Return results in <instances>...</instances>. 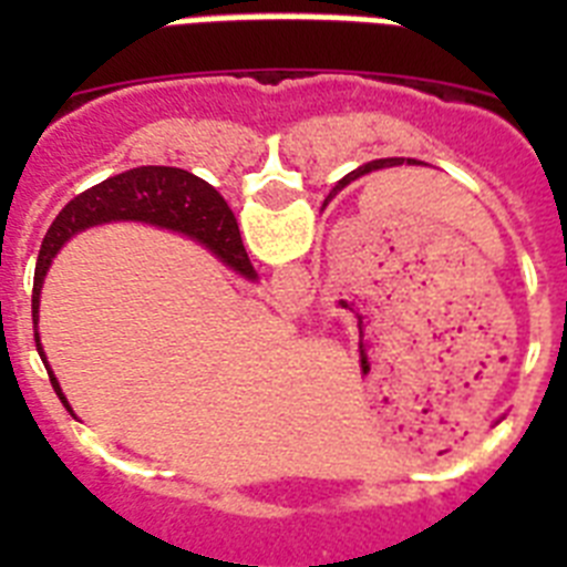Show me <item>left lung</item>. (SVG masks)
<instances>
[{
	"label": "left lung",
	"mask_w": 567,
	"mask_h": 567,
	"mask_svg": "<svg viewBox=\"0 0 567 567\" xmlns=\"http://www.w3.org/2000/svg\"><path fill=\"white\" fill-rule=\"evenodd\" d=\"M394 164H400L398 158H380V162H369V164H363V167H358V169H354V173L346 175V178H340L338 187L332 189V195H334V193H340V189H343L346 184L358 182L360 175H369V173H374V169H383V167H394ZM332 195H329V198H332Z\"/></svg>",
	"instance_id": "left-lung-1"
}]
</instances>
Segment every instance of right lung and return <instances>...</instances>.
<instances>
[{
  "instance_id": "obj_1",
  "label": "right lung",
  "mask_w": 567,
  "mask_h": 567,
  "mask_svg": "<svg viewBox=\"0 0 567 567\" xmlns=\"http://www.w3.org/2000/svg\"><path fill=\"white\" fill-rule=\"evenodd\" d=\"M104 221H147L155 224V227L178 229V233H187L202 240V244H207L218 258L227 260L235 272L255 278V269L247 258L244 240H240L238 221H235L233 209L227 207L218 189L209 187L204 178L187 173V169L135 167L122 175H113V178L96 184V187H90L87 193L76 195L56 215V221L50 224L42 249H39L37 275H33V327H37L39 318V289H42L44 272H48L53 255L59 252V247L70 235ZM37 349L42 354L39 340ZM48 374L50 383H53V392L68 405L53 372Z\"/></svg>"
}]
</instances>
